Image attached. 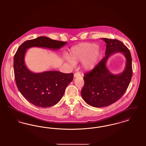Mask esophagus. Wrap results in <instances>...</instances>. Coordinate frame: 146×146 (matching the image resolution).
Listing matches in <instances>:
<instances>
[{"label":"esophagus","instance_id":"esophagus-1","mask_svg":"<svg viewBox=\"0 0 146 146\" xmlns=\"http://www.w3.org/2000/svg\"><path fill=\"white\" fill-rule=\"evenodd\" d=\"M81 74L79 72H77L76 73L74 74V78H76L77 76H81Z\"/></svg>","mask_w":146,"mask_h":146}]
</instances>
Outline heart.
Masks as SVG:
<instances>
[{
	"mask_svg": "<svg viewBox=\"0 0 146 146\" xmlns=\"http://www.w3.org/2000/svg\"><path fill=\"white\" fill-rule=\"evenodd\" d=\"M97 45L90 43L80 44L72 49L71 57L74 61H84V67L86 70L92 69L100 58V53L97 49ZM68 61L72 64L74 62L70 58Z\"/></svg>",
	"mask_w": 146,
	"mask_h": 146,
	"instance_id": "heart-1",
	"label": "heart"
}]
</instances>
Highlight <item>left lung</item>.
Wrapping results in <instances>:
<instances>
[{
  "instance_id": "1",
  "label": "left lung",
  "mask_w": 146,
  "mask_h": 146,
  "mask_svg": "<svg viewBox=\"0 0 146 146\" xmlns=\"http://www.w3.org/2000/svg\"><path fill=\"white\" fill-rule=\"evenodd\" d=\"M106 43V56L90 72L84 74V85L82 96L86 104L95 107H104L117 101L124 94L132 76V58L130 51L117 39L103 38ZM121 52L127 59L126 67L120 75H114L106 67L109 57Z\"/></svg>"
}]
</instances>
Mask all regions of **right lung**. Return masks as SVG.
<instances>
[{
	"mask_svg": "<svg viewBox=\"0 0 146 146\" xmlns=\"http://www.w3.org/2000/svg\"><path fill=\"white\" fill-rule=\"evenodd\" d=\"M66 43L46 36H39L22 43L14 55V75L17 87L23 96L35 106L46 108L57 104L66 87L73 80L74 74L58 71L39 73L31 72L24 61L26 50L35 46L59 49Z\"/></svg>",
	"mask_w": 146,
	"mask_h": 146,
	"instance_id": "obj_1",
	"label": "right lung"
}]
</instances>
